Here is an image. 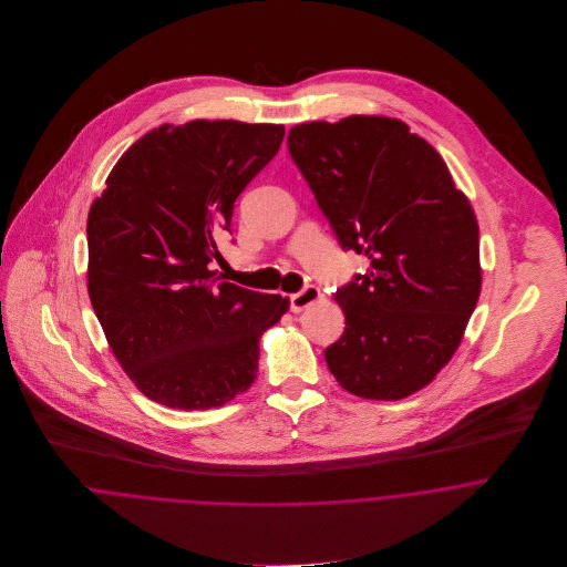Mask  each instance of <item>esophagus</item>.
<instances>
[{"instance_id":"1","label":"esophagus","mask_w":567,"mask_h":567,"mask_svg":"<svg viewBox=\"0 0 567 567\" xmlns=\"http://www.w3.org/2000/svg\"><path fill=\"white\" fill-rule=\"evenodd\" d=\"M321 299V290L319 288H315V286H308V288H303L301 292H297V295H290L288 297V301H290V310L292 312H303L306 308H310L312 303H317Z\"/></svg>"}]
</instances>
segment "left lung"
<instances>
[{
  "label": "left lung",
  "mask_w": 567,
  "mask_h": 567,
  "mask_svg": "<svg viewBox=\"0 0 567 567\" xmlns=\"http://www.w3.org/2000/svg\"><path fill=\"white\" fill-rule=\"evenodd\" d=\"M288 151L340 246L369 259L336 290L344 331L327 367L358 398L404 400L452 360L478 303L474 209L441 155L393 117L299 124Z\"/></svg>",
  "instance_id": "8db88e82"
}]
</instances>
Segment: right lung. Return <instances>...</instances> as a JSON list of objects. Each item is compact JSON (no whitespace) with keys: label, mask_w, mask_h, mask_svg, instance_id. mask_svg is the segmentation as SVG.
Wrapping results in <instances>:
<instances>
[{"label":"right lung","mask_w":567,"mask_h":567,"mask_svg":"<svg viewBox=\"0 0 567 567\" xmlns=\"http://www.w3.org/2000/svg\"><path fill=\"white\" fill-rule=\"evenodd\" d=\"M284 133L236 120L163 124L120 157L91 205L89 299L117 362L157 404L218 408L257 378L259 336L288 299L223 281L209 264Z\"/></svg>","instance_id":"1"}]
</instances>
